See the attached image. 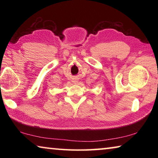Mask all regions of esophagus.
I'll list each match as a JSON object with an SVG mask.
<instances>
[{
    "instance_id": "obj_1",
    "label": "esophagus",
    "mask_w": 158,
    "mask_h": 158,
    "mask_svg": "<svg viewBox=\"0 0 158 158\" xmlns=\"http://www.w3.org/2000/svg\"><path fill=\"white\" fill-rule=\"evenodd\" d=\"M75 82H76V81H75Z\"/></svg>"
}]
</instances>
